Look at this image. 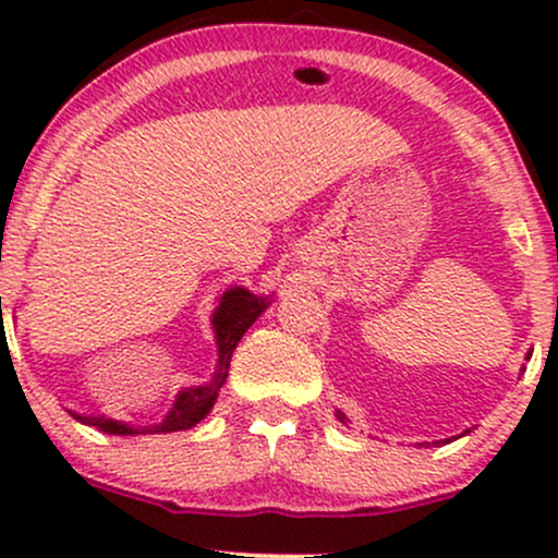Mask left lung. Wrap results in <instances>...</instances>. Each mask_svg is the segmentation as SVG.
I'll list each match as a JSON object with an SVG mask.
<instances>
[{
    "label": "left lung",
    "mask_w": 558,
    "mask_h": 558,
    "mask_svg": "<svg viewBox=\"0 0 558 558\" xmlns=\"http://www.w3.org/2000/svg\"><path fill=\"white\" fill-rule=\"evenodd\" d=\"M336 417H338V420H341V422H343V425H345V422H349V417H345V414H343V412H336Z\"/></svg>",
    "instance_id": "1"
}]
</instances>
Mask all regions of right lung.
Instances as JSON below:
<instances>
[{
  "mask_svg": "<svg viewBox=\"0 0 558 558\" xmlns=\"http://www.w3.org/2000/svg\"><path fill=\"white\" fill-rule=\"evenodd\" d=\"M265 306H267V301L262 296H254V293H248L246 288H230L226 296H222L220 306H217V312L213 317L217 349H220V367H217L213 383L183 390V393L175 399V403H172V412L162 422H159V425L136 427V425H128V422H114L107 417H81V414H73V417L83 422V425L99 427V430L112 433V435H146V433L189 430V427H194L196 422H202L209 414V409H213V403L217 399V390L222 388V383H226V377H228L230 354H233V349L239 345L243 332L252 328L254 319L265 312Z\"/></svg>",
  "mask_w": 558,
  "mask_h": 558,
  "instance_id": "add662e5",
  "label": "right lung"
}]
</instances>
